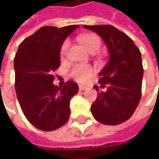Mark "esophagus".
Instances as JSON below:
<instances>
[{"mask_svg": "<svg viewBox=\"0 0 159 159\" xmlns=\"http://www.w3.org/2000/svg\"><path fill=\"white\" fill-rule=\"evenodd\" d=\"M79 89L81 90V91H84V90H86V89H88V87H87V86H85V85H82V84H80Z\"/></svg>", "mask_w": 159, "mask_h": 159, "instance_id": "esophagus-1", "label": "esophagus"}]
</instances>
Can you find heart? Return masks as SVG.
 <instances>
[{
    "label": "heart",
    "instance_id": "1",
    "mask_svg": "<svg viewBox=\"0 0 159 159\" xmlns=\"http://www.w3.org/2000/svg\"><path fill=\"white\" fill-rule=\"evenodd\" d=\"M79 41L83 44V46L86 48L90 52H96L98 51L100 45L101 41L98 35L95 34H84L79 37ZM70 42L69 40H65L61 48V58L65 57L69 48ZM95 73V69L88 64H75L72 67L70 71L71 76L75 80L84 83L89 79Z\"/></svg>",
    "mask_w": 159,
    "mask_h": 159
}]
</instances>
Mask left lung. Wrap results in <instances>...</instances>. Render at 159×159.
<instances>
[{
  "label": "left lung",
  "instance_id": "left-lung-1",
  "mask_svg": "<svg viewBox=\"0 0 159 159\" xmlns=\"http://www.w3.org/2000/svg\"><path fill=\"white\" fill-rule=\"evenodd\" d=\"M83 26L96 32L110 53L109 61L98 74V83L102 87L107 84V91L98 93L91 112L101 123H122L132 117L141 99L143 75L141 52L125 33L111 25ZM95 88L98 91L97 86Z\"/></svg>",
  "mask_w": 159,
  "mask_h": 159
}]
</instances>
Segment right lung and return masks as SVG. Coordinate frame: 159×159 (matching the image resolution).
Wrapping results in <instances>:
<instances>
[{"instance_id": "1", "label": "right lung", "mask_w": 159, "mask_h": 159, "mask_svg": "<svg viewBox=\"0 0 159 159\" xmlns=\"http://www.w3.org/2000/svg\"><path fill=\"white\" fill-rule=\"evenodd\" d=\"M76 25L43 26L24 39L14 60L16 96L27 120L42 131L63 126L70 116V100L78 84L68 81L62 87L53 84V72L60 67V51Z\"/></svg>"}]
</instances>
